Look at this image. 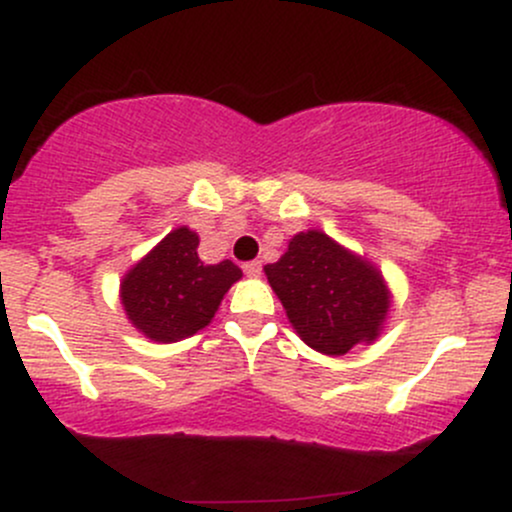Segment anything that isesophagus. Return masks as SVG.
Here are the masks:
<instances>
[{"instance_id":"1","label":"esophagus","mask_w":512,"mask_h":512,"mask_svg":"<svg viewBox=\"0 0 512 512\" xmlns=\"http://www.w3.org/2000/svg\"><path fill=\"white\" fill-rule=\"evenodd\" d=\"M243 272L248 276H260L262 274V262L252 260V262H245L243 264Z\"/></svg>"}]
</instances>
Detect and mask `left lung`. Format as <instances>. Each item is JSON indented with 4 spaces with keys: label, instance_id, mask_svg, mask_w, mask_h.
Masks as SVG:
<instances>
[{
    "label": "left lung",
    "instance_id": "1",
    "mask_svg": "<svg viewBox=\"0 0 512 512\" xmlns=\"http://www.w3.org/2000/svg\"><path fill=\"white\" fill-rule=\"evenodd\" d=\"M286 317L310 349L344 356L380 337L390 289L368 260L322 231L291 238L279 262L264 267Z\"/></svg>",
    "mask_w": 512,
    "mask_h": 512
}]
</instances>
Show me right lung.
Masks as SVG:
<instances>
[{
  "label": "right lung",
  "mask_w": 512,
  "mask_h": 512,
  "mask_svg": "<svg viewBox=\"0 0 512 512\" xmlns=\"http://www.w3.org/2000/svg\"><path fill=\"white\" fill-rule=\"evenodd\" d=\"M197 245L195 231L175 228L122 279V308L144 337L170 344L204 330L243 276L231 260L204 264Z\"/></svg>",
  "instance_id": "obj_1"
}]
</instances>
